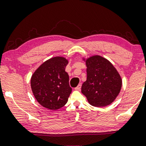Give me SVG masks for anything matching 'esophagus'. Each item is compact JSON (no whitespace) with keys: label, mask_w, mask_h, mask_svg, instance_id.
<instances>
[{"label":"esophagus","mask_w":146,"mask_h":146,"mask_svg":"<svg viewBox=\"0 0 146 146\" xmlns=\"http://www.w3.org/2000/svg\"><path fill=\"white\" fill-rule=\"evenodd\" d=\"M81 86H82V84H79L78 85V86L75 88V90H80Z\"/></svg>","instance_id":"34e87169"}]
</instances>
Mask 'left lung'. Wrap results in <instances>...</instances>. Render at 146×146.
Here are the masks:
<instances>
[{
    "label": "left lung",
    "instance_id": "left-lung-1",
    "mask_svg": "<svg viewBox=\"0 0 146 146\" xmlns=\"http://www.w3.org/2000/svg\"><path fill=\"white\" fill-rule=\"evenodd\" d=\"M87 79L82 86V93L96 107L110 104L119 94L121 79L116 69L100 56H94L86 61Z\"/></svg>",
    "mask_w": 146,
    "mask_h": 146
}]
</instances>
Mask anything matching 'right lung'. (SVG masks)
Wrapping results in <instances>:
<instances>
[{"label": "right lung", "instance_id": "obj_1", "mask_svg": "<svg viewBox=\"0 0 146 146\" xmlns=\"http://www.w3.org/2000/svg\"><path fill=\"white\" fill-rule=\"evenodd\" d=\"M68 62L63 57L48 60L32 76L31 88L35 98L43 107L58 110L67 103L72 88L65 71Z\"/></svg>", "mask_w": 146, "mask_h": 146}]
</instances>
